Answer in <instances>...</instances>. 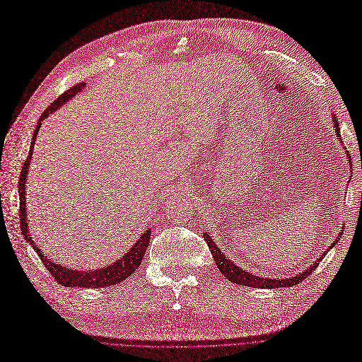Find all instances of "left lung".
Masks as SVG:
<instances>
[{
	"label": "left lung",
	"instance_id": "8db88e82",
	"mask_svg": "<svg viewBox=\"0 0 362 362\" xmlns=\"http://www.w3.org/2000/svg\"><path fill=\"white\" fill-rule=\"evenodd\" d=\"M332 124H334L335 136H337V139L341 141L339 121H337V117H335L334 114H332ZM343 149H346V148L343 146ZM347 158H349V161H351V156H349V154H347ZM339 235L341 236V232H339ZM204 238H205V241H206V244H208V247H209L211 255H213V257H214V262H216L217 268L220 269V272L223 274L224 277H226V279H228L229 281H232V283L241 284V286H247V288H260V289H265V288H268V289H272V288H292V286H295V284H300L304 279H307V277L310 276V274L317 268L319 262H320L323 257H325V255H327V253L331 250V248H332L335 244H337V241H339V236H337V238H335V240L329 244V247H327V252H323V253L313 262V264H310V267H308L307 269H304V271L300 272V274H296V276L288 277V279H269V277H259V276H255V274H250L248 271L243 269L241 267L233 264V262H232L229 257H226V255H224V253L220 250V248L217 247V244L213 241V238H211V236L208 235V232L204 233Z\"/></svg>",
	"mask_w": 362,
	"mask_h": 362
}]
</instances>
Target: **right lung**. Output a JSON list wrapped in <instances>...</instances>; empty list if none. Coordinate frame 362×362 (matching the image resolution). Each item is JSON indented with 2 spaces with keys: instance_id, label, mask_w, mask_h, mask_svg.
<instances>
[{
  "instance_id": "obj_1",
  "label": "right lung",
  "mask_w": 362,
  "mask_h": 362,
  "mask_svg": "<svg viewBox=\"0 0 362 362\" xmlns=\"http://www.w3.org/2000/svg\"><path fill=\"white\" fill-rule=\"evenodd\" d=\"M85 83H78L71 86L70 90H67L61 97H58L57 100L49 106L43 114L40 115V119L37 121L35 124V130L33 134L31 139V146H30V153L27 160L22 166L21 170V177H19V223H21V230L23 238L27 240V243L34 248L39 255L40 260L45 264V267L47 268V271L52 274V277L59 283L64 286V288H110V286H115L118 283H121L122 280L129 279L132 274L141 267V262L145 256L146 247L149 244V236H151V229H148L142 233L141 238L134 243V245L130 248V250L124 255L122 257H119L118 260H115L114 264H109L100 269H93V271H79V269H71L67 268L61 264H55L54 260L49 259L47 256L43 255V252L40 250V247L35 244V241L33 240V236L30 233L28 229V223H27V199H25V193H27V177H28V170H30V165H31V158H33V148L35 145V138L37 133H39L40 127H42V121L45 118H47V115L54 114L57 109H59L62 105H66L70 98L76 97V94L79 91L83 90Z\"/></svg>"
}]
</instances>
